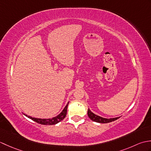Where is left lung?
<instances>
[{
    "label": "left lung",
    "mask_w": 151,
    "mask_h": 151,
    "mask_svg": "<svg viewBox=\"0 0 151 151\" xmlns=\"http://www.w3.org/2000/svg\"><path fill=\"white\" fill-rule=\"evenodd\" d=\"M88 117L90 118V119H91L92 121H93L95 122H97V123H110V122H112L114 121L117 120V119L119 118V117H114V118H104V117H102L99 115H96L95 114L93 113V112L88 109Z\"/></svg>",
    "instance_id": "8db88e82"
}]
</instances>
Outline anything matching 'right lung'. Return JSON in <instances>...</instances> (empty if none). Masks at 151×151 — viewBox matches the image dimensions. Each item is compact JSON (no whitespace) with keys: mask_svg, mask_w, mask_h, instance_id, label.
<instances>
[{"mask_svg":"<svg viewBox=\"0 0 151 151\" xmlns=\"http://www.w3.org/2000/svg\"><path fill=\"white\" fill-rule=\"evenodd\" d=\"M69 102L66 104L65 108H63V110L62 111V112L60 114H58L56 117H54L51 119H41V118H35L32 117L29 115H27V114H24L25 116L31 119L32 120H33L35 122H37V123H40L41 124H45V125H53L58 123L59 122L62 121L64 118L67 115V106H68Z\"/></svg>","mask_w":151,"mask_h":151,"instance_id":"right-lung-1","label":"right lung"}]
</instances>
